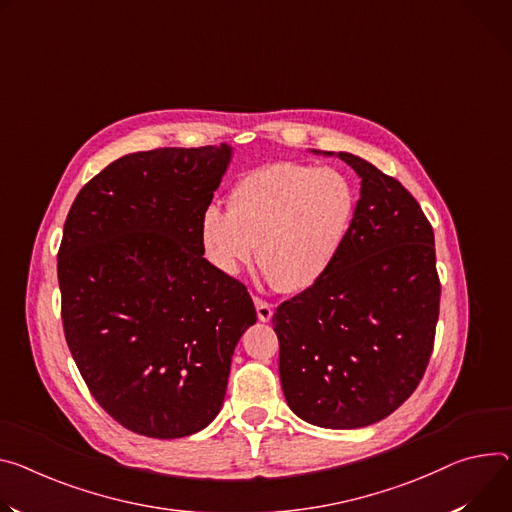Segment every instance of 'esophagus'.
Masks as SVG:
<instances>
[{
  "label": "esophagus",
  "mask_w": 512,
  "mask_h": 512,
  "mask_svg": "<svg viewBox=\"0 0 512 512\" xmlns=\"http://www.w3.org/2000/svg\"><path fill=\"white\" fill-rule=\"evenodd\" d=\"M255 308H257V316H259L261 322H269V320H271V316H273V306H271L269 302L255 298Z\"/></svg>",
  "instance_id": "1"
}]
</instances>
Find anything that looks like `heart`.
I'll return each instance as SVG.
<instances>
[{"label": "heart", "mask_w": 512, "mask_h": 512, "mask_svg": "<svg viewBox=\"0 0 512 512\" xmlns=\"http://www.w3.org/2000/svg\"><path fill=\"white\" fill-rule=\"evenodd\" d=\"M353 212V188L339 171L271 163L232 185L226 212L218 206L202 212L198 241L222 275H237L257 247L265 280L284 294H300L337 263Z\"/></svg>", "instance_id": "obj_1"}]
</instances>
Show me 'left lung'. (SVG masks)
Here are the masks:
<instances>
[{
    "mask_svg": "<svg viewBox=\"0 0 512 512\" xmlns=\"http://www.w3.org/2000/svg\"><path fill=\"white\" fill-rule=\"evenodd\" d=\"M361 179L343 251L322 280L280 304V380L288 406L322 429H361L392 414L421 382L441 286L433 228L400 181L351 155Z\"/></svg>",
    "mask_w": 512,
    "mask_h": 512,
    "instance_id": "left-lung-1",
    "label": "left lung"
}]
</instances>
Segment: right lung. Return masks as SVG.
Instances as JSON below:
<instances>
[{
    "label": "right lung",
    "instance_id": "add662e5",
    "mask_svg": "<svg viewBox=\"0 0 512 512\" xmlns=\"http://www.w3.org/2000/svg\"><path fill=\"white\" fill-rule=\"evenodd\" d=\"M230 159L226 143L124 155L83 185L65 220L57 273L69 351L98 404L138 435L206 429L257 322L247 288L198 241Z\"/></svg>",
    "mask_w": 512,
    "mask_h": 512
}]
</instances>
